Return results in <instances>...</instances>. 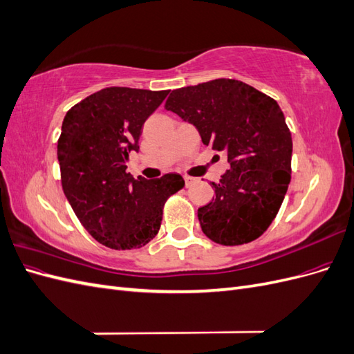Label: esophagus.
<instances>
[{
  "label": "esophagus",
  "mask_w": 354,
  "mask_h": 354,
  "mask_svg": "<svg viewBox=\"0 0 354 354\" xmlns=\"http://www.w3.org/2000/svg\"><path fill=\"white\" fill-rule=\"evenodd\" d=\"M196 178L195 177H190V176H185V183H186V187H189L192 183H194Z\"/></svg>",
  "instance_id": "esophagus-1"
}]
</instances>
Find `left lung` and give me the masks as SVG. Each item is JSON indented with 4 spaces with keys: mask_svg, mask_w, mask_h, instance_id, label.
Returning <instances> with one entry per match:
<instances>
[{
    "mask_svg": "<svg viewBox=\"0 0 354 354\" xmlns=\"http://www.w3.org/2000/svg\"><path fill=\"white\" fill-rule=\"evenodd\" d=\"M165 109L194 124L202 143L227 155L216 198L198 209L202 232L221 245L255 241L270 226L291 181L292 137L279 104L238 80L173 90Z\"/></svg>",
    "mask_w": 354,
    "mask_h": 354,
    "instance_id": "8db88e82",
    "label": "left lung"
}]
</instances>
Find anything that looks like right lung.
<instances>
[{
    "label": "right lung",
    "mask_w": 354,
    "mask_h": 354,
    "mask_svg": "<svg viewBox=\"0 0 354 354\" xmlns=\"http://www.w3.org/2000/svg\"><path fill=\"white\" fill-rule=\"evenodd\" d=\"M168 93L108 87L75 104L63 120L57 142L63 192L85 230L108 248L151 242L167 199L185 186L176 173L146 180L125 171L145 121Z\"/></svg>",
    "instance_id": "1"
}]
</instances>
